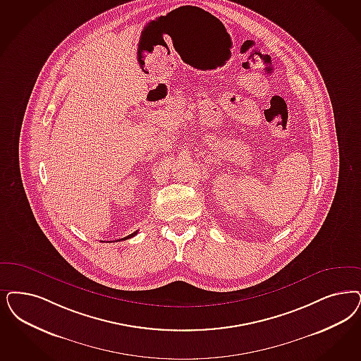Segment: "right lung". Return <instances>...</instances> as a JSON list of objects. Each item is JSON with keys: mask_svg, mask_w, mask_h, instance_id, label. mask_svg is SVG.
Returning <instances> with one entry per match:
<instances>
[{"mask_svg": "<svg viewBox=\"0 0 361 361\" xmlns=\"http://www.w3.org/2000/svg\"><path fill=\"white\" fill-rule=\"evenodd\" d=\"M137 235V231L136 232H133L132 235H129V236L124 237V238H121V240H128V238H130V237L136 236Z\"/></svg>", "mask_w": 361, "mask_h": 361, "instance_id": "right-lung-1", "label": "right lung"}]
</instances>
